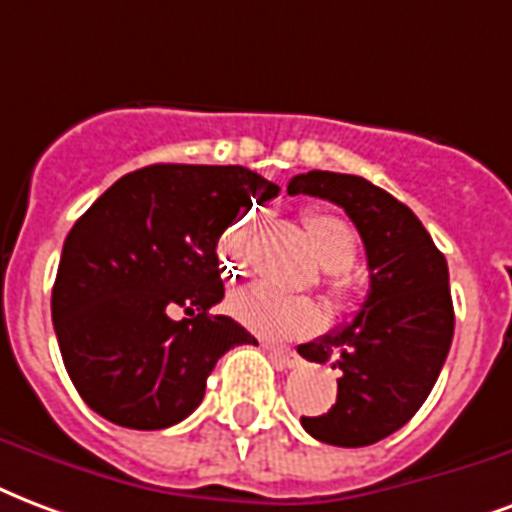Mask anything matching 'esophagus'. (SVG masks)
Masks as SVG:
<instances>
[{"label": "esophagus", "mask_w": 512, "mask_h": 512, "mask_svg": "<svg viewBox=\"0 0 512 512\" xmlns=\"http://www.w3.org/2000/svg\"><path fill=\"white\" fill-rule=\"evenodd\" d=\"M267 353H270L272 359L278 367L283 370H291V367H297L299 364V353L291 351V348H280V345H267Z\"/></svg>", "instance_id": "1"}]
</instances>
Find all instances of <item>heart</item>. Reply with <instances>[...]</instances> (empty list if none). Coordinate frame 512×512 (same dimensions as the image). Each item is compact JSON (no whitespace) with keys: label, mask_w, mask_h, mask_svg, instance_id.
<instances>
[{"label":"heart","mask_w":512,"mask_h":512,"mask_svg":"<svg viewBox=\"0 0 512 512\" xmlns=\"http://www.w3.org/2000/svg\"><path fill=\"white\" fill-rule=\"evenodd\" d=\"M302 229H305L315 264L326 272L329 294L334 299H351L356 294V278L348 267L359 251L353 226L340 215L310 210L302 215ZM245 234H248V221H240L224 234V242H221L234 275L245 272ZM232 310L242 324H248L261 334L280 337V340L310 334L321 326V318H324L321 307L310 299L280 297L264 286L245 288L240 294H234Z\"/></svg>","instance_id":"b5f03b06"}]
</instances>
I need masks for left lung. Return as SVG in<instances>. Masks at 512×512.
Segmentation results:
<instances>
[{
  "label": "left lung",
  "mask_w": 512,
  "mask_h": 512,
  "mask_svg": "<svg viewBox=\"0 0 512 512\" xmlns=\"http://www.w3.org/2000/svg\"><path fill=\"white\" fill-rule=\"evenodd\" d=\"M288 194L343 207L370 267V294L351 324L297 348L340 370L337 402L324 416H302V426L340 448L378 443L416 416L451 351L448 261L410 207L359 175L313 169L291 178Z\"/></svg>",
  "instance_id": "1"
}]
</instances>
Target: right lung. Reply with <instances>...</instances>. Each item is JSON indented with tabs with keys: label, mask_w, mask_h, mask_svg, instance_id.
I'll use <instances>...</instances> for the list:
<instances>
[{
	"label": "right lung",
	"mask_w": 512,
	"mask_h": 512,
	"mask_svg": "<svg viewBox=\"0 0 512 512\" xmlns=\"http://www.w3.org/2000/svg\"><path fill=\"white\" fill-rule=\"evenodd\" d=\"M280 188L245 167L151 164L115 180L69 229L51 313L69 378L94 413L126 429L191 416L234 345H256L229 315L218 240ZM183 306V322L168 310Z\"/></svg>",
	"instance_id": "obj_1"
}]
</instances>
